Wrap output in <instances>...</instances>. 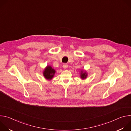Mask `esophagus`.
I'll list each match as a JSON object with an SVG mask.
<instances>
[{
  "label": "esophagus",
  "mask_w": 131,
  "mask_h": 131,
  "mask_svg": "<svg viewBox=\"0 0 131 131\" xmlns=\"http://www.w3.org/2000/svg\"><path fill=\"white\" fill-rule=\"evenodd\" d=\"M63 68H64V69H66V68H67V67H68V65H67V64H63Z\"/></svg>",
  "instance_id": "1"
}]
</instances>
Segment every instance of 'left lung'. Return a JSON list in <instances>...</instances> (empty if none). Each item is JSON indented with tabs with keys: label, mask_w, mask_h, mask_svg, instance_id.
<instances>
[{
	"label": "left lung",
	"mask_w": 131,
	"mask_h": 131,
	"mask_svg": "<svg viewBox=\"0 0 131 131\" xmlns=\"http://www.w3.org/2000/svg\"><path fill=\"white\" fill-rule=\"evenodd\" d=\"M86 76H87V74L86 73V72H83V71L81 72V78L82 79H85L86 78Z\"/></svg>",
	"instance_id": "8db88e82"
}]
</instances>
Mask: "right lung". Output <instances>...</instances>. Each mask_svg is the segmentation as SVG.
<instances>
[{
	"instance_id": "right-lung-1",
	"label": "right lung",
	"mask_w": 131,
	"mask_h": 131,
	"mask_svg": "<svg viewBox=\"0 0 131 131\" xmlns=\"http://www.w3.org/2000/svg\"><path fill=\"white\" fill-rule=\"evenodd\" d=\"M55 72V70L53 69L50 66H48L46 67L45 71H43V75L47 79H51Z\"/></svg>"
}]
</instances>
